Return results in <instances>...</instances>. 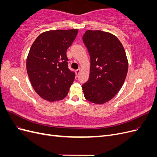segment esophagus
<instances>
[{
	"label": "esophagus",
	"mask_w": 157,
	"mask_h": 157,
	"mask_svg": "<svg viewBox=\"0 0 157 157\" xmlns=\"http://www.w3.org/2000/svg\"><path fill=\"white\" fill-rule=\"evenodd\" d=\"M80 73V69H77V71H76V73H77V76L79 75Z\"/></svg>",
	"instance_id": "34e87169"
}]
</instances>
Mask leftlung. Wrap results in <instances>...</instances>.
I'll return each mask as SVG.
<instances>
[{"label":"left lung","mask_w":157,"mask_h":157,"mask_svg":"<svg viewBox=\"0 0 157 157\" xmlns=\"http://www.w3.org/2000/svg\"><path fill=\"white\" fill-rule=\"evenodd\" d=\"M82 40L90 56L88 80L82 85L88 101L103 104L122 88L128 72V59L118 38L101 31H87Z\"/></svg>","instance_id":"obj_1"}]
</instances>
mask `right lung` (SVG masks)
Returning <instances> with one entry per match:
<instances>
[{"mask_svg": "<svg viewBox=\"0 0 157 157\" xmlns=\"http://www.w3.org/2000/svg\"><path fill=\"white\" fill-rule=\"evenodd\" d=\"M78 29L42 33L32 44L27 58V71L38 95L49 101L63 99L73 83L75 73L68 68L66 52Z\"/></svg>", "mask_w": 157, "mask_h": 157, "instance_id": "right-lung-1", "label": "right lung"}]
</instances>
